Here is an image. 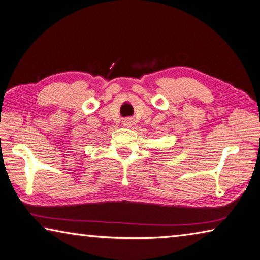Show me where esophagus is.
Listing matches in <instances>:
<instances>
[{
    "mask_svg": "<svg viewBox=\"0 0 260 260\" xmlns=\"http://www.w3.org/2000/svg\"><path fill=\"white\" fill-rule=\"evenodd\" d=\"M131 122H133V121H130V120H125V121H124V125H126V126L131 125Z\"/></svg>",
    "mask_w": 260,
    "mask_h": 260,
    "instance_id": "1",
    "label": "esophagus"
}]
</instances>
